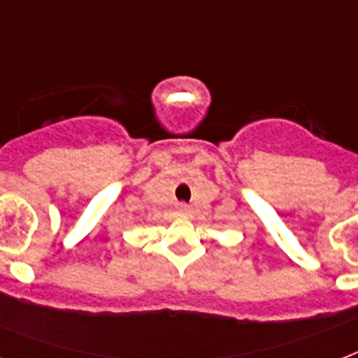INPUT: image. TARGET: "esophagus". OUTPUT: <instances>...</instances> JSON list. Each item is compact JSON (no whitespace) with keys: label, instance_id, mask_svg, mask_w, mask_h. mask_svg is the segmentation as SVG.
<instances>
[{"label":"esophagus","instance_id":"esophagus-1","mask_svg":"<svg viewBox=\"0 0 358 358\" xmlns=\"http://www.w3.org/2000/svg\"><path fill=\"white\" fill-rule=\"evenodd\" d=\"M178 213H180V215H187V213H189V208L185 206V204H180Z\"/></svg>","mask_w":358,"mask_h":358}]
</instances>
